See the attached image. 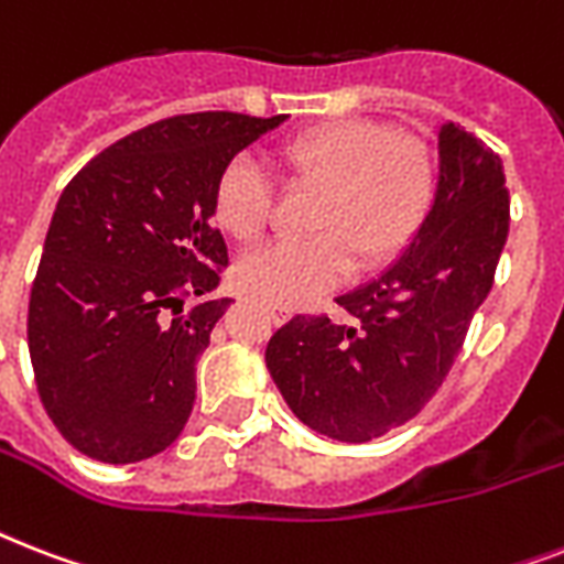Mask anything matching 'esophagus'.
Instances as JSON below:
<instances>
[{"label": "esophagus", "instance_id": "esophagus-1", "mask_svg": "<svg viewBox=\"0 0 564 564\" xmlns=\"http://www.w3.org/2000/svg\"><path fill=\"white\" fill-rule=\"evenodd\" d=\"M269 313H272L274 325H283L292 318V307H283V304H269Z\"/></svg>", "mask_w": 564, "mask_h": 564}]
</instances>
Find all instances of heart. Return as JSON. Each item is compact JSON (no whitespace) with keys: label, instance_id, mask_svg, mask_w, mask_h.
Here are the masks:
<instances>
[{"label":"heart","instance_id":"b5f03b06","mask_svg":"<svg viewBox=\"0 0 564 564\" xmlns=\"http://www.w3.org/2000/svg\"><path fill=\"white\" fill-rule=\"evenodd\" d=\"M292 184L318 187L304 242H281L237 265L239 286L257 299L299 307L334 290L360 265L377 272L419 239L438 195V163L427 143L383 122L334 119L278 145ZM272 184L251 161H230L213 184V221L251 246L272 219Z\"/></svg>","mask_w":564,"mask_h":564}]
</instances>
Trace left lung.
I'll return each mask as SVG.
<instances>
[{
  "label": "left lung",
  "mask_w": 564,
  "mask_h": 564,
  "mask_svg": "<svg viewBox=\"0 0 564 564\" xmlns=\"http://www.w3.org/2000/svg\"><path fill=\"white\" fill-rule=\"evenodd\" d=\"M507 234L503 163L447 122L427 225L389 272L336 299L351 325L295 316L269 339L265 366L290 410L339 442H371L415 419L463 351Z\"/></svg>",
  "instance_id": "left-lung-1"
}]
</instances>
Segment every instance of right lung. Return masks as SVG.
<instances>
[{
	"mask_svg": "<svg viewBox=\"0 0 564 564\" xmlns=\"http://www.w3.org/2000/svg\"><path fill=\"white\" fill-rule=\"evenodd\" d=\"M281 117L181 113L99 152L57 198L29 301L34 383L61 436L128 465L187 427L195 362L230 301L210 292L228 246L213 184Z\"/></svg>",
	"mask_w": 564,
	"mask_h": 564,
	"instance_id": "right-lung-1",
	"label": "right lung"
}]
</instances>
